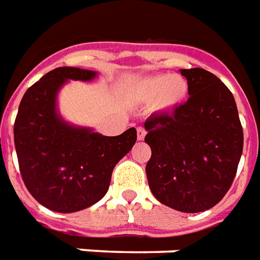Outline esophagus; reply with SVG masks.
Listing matches in <instances>:
<instances>
[{"label":"esophagus","instance_id":"34e87169","mask_svg":"<svg viewBox=\"0 0 260 260\" xmlns=\"http://www.w3.org/2000/svg\"><path fill=\"white\" fill-rule=\"evenodd\" d=\"M145 134H147V132H145L144 127H139V128H137V139H139L140 141L144 140Z\"/></svg>","mask_w":260,"mask_h":260}]
</instances>
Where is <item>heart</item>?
Here are the masks:
<instances>
[{"instance_id": "obj_1", "label": "heart", "mask_w": 260, "mask_h": 260, "mask_svg": "<svg viewBox=\"0 0 260 260\" xmlns=\"http://www.w3.org/2000/svg\"><path fill=\"white\" fill-rule=\"evenodd\" d=\"M189 84L182 75L154 74L137 81L133 98L139 104H150L156 112H169L178 108L187 96Z\"/></svg>"}]
</instances>
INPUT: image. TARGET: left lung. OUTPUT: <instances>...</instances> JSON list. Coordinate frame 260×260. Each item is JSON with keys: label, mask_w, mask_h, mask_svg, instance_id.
Segmentation results:
<instances>
[{"label": "left lung", "mask_w": 260, "mask_h": 260, "mask_svg": "<svg viewBox=\"0 0 260 260\" xmlns=\"http://www.w3.org/2000/svg\"><path fill=\"white\" fill-rule=\"evenodd\" d=\"M180 74L189 84V99L144 123L151 147L145 174L158 202L200 213L214 207L233 185L244 132L233 93L214 74L203 68Z\"/></svg>", "instance_id": "obj_1"}]
</instances>
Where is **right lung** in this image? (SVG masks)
I'll list each match as a JSON object with an SVG mask.
<instances>
[{
	"mask_svg": "<svg viewBox=\"0 0 260 260\" xmlns=\"http://www.w3.org/2000/svg\"><path fill=\"white\" fill-rule=\"evenodd\" d=\"M95 77L91 70L58 67L35 82L19 104L14 141L22 179L39 203L57 213L80 211L104 198L116 164L137 140L134 127L106 137L58 115L60 88L68 80Z\"/></svg>",
	"mask_w": 260,
	"mask_h": 260,
	"instance_id": "1",
	"label": "right lung"
}]
</instances>
